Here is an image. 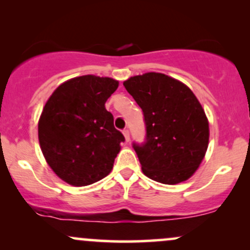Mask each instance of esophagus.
Returning a JSON list of instances; mask_svg holds the SVG:
<instances>
[{
  "mask_svg": "<svg viewBox=\"0 0 250 250\" xmlns=\"http://www.w3.org/2000/svg\"><path fill=\"white\" fill-rule=\"evenodd\" d=\"M123 135H125V141H127V142L130 141V135H129V131L127 130V129H125V130H123Z\"/></svg>",
  "mask_w": 250,
  "mask_h": 250,
  "instance_id": "obj_1",
  "label": "esophagus"
}]
</instances>
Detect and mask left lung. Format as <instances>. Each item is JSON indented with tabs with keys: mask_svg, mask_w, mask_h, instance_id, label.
<instances>
[{
	"mask_svg": "<svg viewBox=\"0 0 250 250\" xmlns=\"http://www.w3.org/2000/svg\"><path fill=\"white\" fill-rule=\"evenodd\" d=\"M123 85L145 115L147 142L133 146L143 174L165 185L187 181L209 145V122L197 97L185 83L154 71Z\"/></svg>",
	"mask_w": 250,
	"mask_h": 250,
	"instance_id": "obj_1",
	"label": "left lung"
}]
</instances>
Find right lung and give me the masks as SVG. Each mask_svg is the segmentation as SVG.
I'll list each match as a JSON object with an SVG mask.
<instances>
[{
	"label": "right lung",
	"mask_w": 250,
	"mask_h": 250,
	"mask_svg": "<svg viewBox=\"0 0 250 250\" xmlns=\"http://www.w3.org/2000/svg\"><path fill=\"white\" fill-rule=\"evenodd\" d=\"M117 87L111 77L77 76L45 102L37 125L40 147L51 170L68 185H91L113 169L125 136L104 104Z\"/></svg>",
	"instance_id": "1"
}]
</instances>
